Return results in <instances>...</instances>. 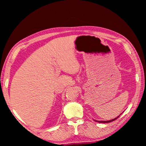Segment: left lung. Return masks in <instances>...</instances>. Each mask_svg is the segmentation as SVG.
<instances>
[{"label":"left lung","instance_id":"obj_1","mask_svg":"<svg viewBox=\"0 0 146 146\" xmlns=\"http://www.w3.org/2000/svg\"><path fill=\"white\" fill-rule=\"evenodd\" d=\"M120 115L118 116V117H116L115 118H114V119H112V120H108V121H98V120H95V121H96V122H100V123H109V122H113V121L115 120L116 119H117V118L120 117Z\"/></svg>","mask_w":146,"mask_h":146}]
</instances>
